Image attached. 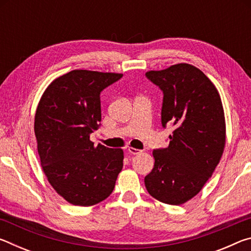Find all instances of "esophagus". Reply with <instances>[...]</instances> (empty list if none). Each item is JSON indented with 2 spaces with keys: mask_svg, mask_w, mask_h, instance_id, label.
Segmentation results:
<instances>
[{
  "mask_svg": "<svg viewBox=\"0 0 251 251\" xmlns=\"http://www.w3.org/2000/svg\"><path fill=\"white\" fill-rule=\"evenodd\" d=\"M127 151H128L129 155H137V154H139V152H141L142 151L136 150V148H133V147H129L128 150H127Z\"/></svg>",
  "mask_w": 251,
  "mask_h": 251,
  "instance_id": "esophagus-1",
  "label": "esophagus"
}]
</instances>
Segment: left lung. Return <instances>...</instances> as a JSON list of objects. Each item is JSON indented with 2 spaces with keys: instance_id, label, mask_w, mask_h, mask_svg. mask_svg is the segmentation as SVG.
<instances>
[{
  "instance_id": "8db88e82",
  "label": "left lung",
  "mask_w": 251,
  "mask_h": 251,
  "mask_svg": "<svg viewBox=\"0 0 251 251\" xmlns=\"http://www.w3.org/2000/svg\"><path fill=\"white\" fill-rule=\"evenodd\" d=\"M146 77L163 92L161 126L174 128L167 148L152 151L155 165L145 177L151 196L181 205L211 177L226 141L222 100L211 80L189 64L151 71Z\"/></svg>"
}]
</instances>
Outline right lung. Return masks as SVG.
<instances>
[{"label": "right lung", "instance_id": "1", "mask_svg": "<svg viewBox=\"0 0 251 251\" xmlns=\"http://www.w3.org/2000/svg\"><path fill=\"white\" fill-rule=\"evenodd\" d=\"M122 74L75 70L46 88L34 122L41 165L58 195L76 206L107 198L123 168L124 152L94 147L91 134L101 120L100 93Z\"/></svg>", "mask_w": 251, "mask_h": 251}]
</instances>
